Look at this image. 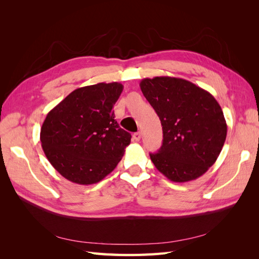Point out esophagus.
I'll list each match as a JSON object with an SVG mask.
<instances>
[{
	"label": "esophagus",
	"mask_w": 259,
	"mask_h": 259,
	"mask_svg": "<svg viewBox=\"0 0 259 259\" xmlns=\"http://www.w3.org/2000/svg\"><path fill=\"white\" fill-rule=\"evenodd\" d=\"M140 138H142V135H140V133H139V132L134 133V135H133V139H134L135 142H139Z\"/></svg>",
	"instance_id": "1"
}]
</instances>
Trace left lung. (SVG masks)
<instances>
[{"mask_svg": "<svg viewBox=\"0 0 259 259\" xmlns=\"http://www.w3.org/2000/svg\"><path fill=\"white\" fill-rule=\"evenodd\" d=\"M140 90L162 124V146L150 153L156 169L175 183L202 176L216 162L227 136L217 100L207 91L178 77L144 79Z\"/></svg>", "mask_w": 259, "mask_h": 259, "instance_id": "obj_1", "label": "left lung"}]
</instances>
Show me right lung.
I'll list each match as a JSON object with an SVG mask.
<instances>
[{
	"label": "right lung",
	"instance_id": "add662e5",
	"mask_svg": "<svg viewBox=\"0 0 259 259\" xmlns=\"http://www.w3.org/2000/svg\"><path fill=\"white\" fill-rule=\"evenodd\" d=\"M122 91L117 82L84 86L46 115L40 134L43 151L70 182L96 184L121 161L132 138L114 120L112 110Z\"/></svg>",
	"mask_w": 259,
	"mask_h": 259
}]
</instances>
